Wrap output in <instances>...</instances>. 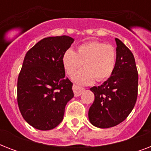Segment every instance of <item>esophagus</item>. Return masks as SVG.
Listing matches in <instances>:
<instances>
[{"label": "esophagus", "instance_id": "34e87169", "mask_svg": "<svg viewBox=\"0 0 151 151\" xmlns=\"http://www.w3.org/2000/svg\"><path fill=\"white\" fill-rule=\"evenodd\" d=\"M73 93H74V96H81V93L85 91V88L82 87H79V86H78V85H73Z\"/></svg>", "mask_w": 151, "mask_h": 151}]
</instances>
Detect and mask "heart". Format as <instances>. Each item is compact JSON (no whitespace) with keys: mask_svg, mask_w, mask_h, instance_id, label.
I'll list each match as a JSON object with an SVG mask.
<instances>
[{"mask_svg":"<svg viewBox=\"0 0 151 151\" xmlns=\"http://www.w3.org/2000/svg\"><path fill=\"white\" fill-rule=\"evenodd\" d=\"M117 54L114 47L99 41H88L78 46L77 52L69 49L63 56L66 73L73 77L84 63L85 68L73 77L79 85H90L107 80L112 75L116 65Z\"/></svg>","mask_w":151,"mask_h":151,"instance_id":"b5f03b06","label":"heart"}]
</instances>
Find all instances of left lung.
<instances>
[{"instance_id": "8db88e82", "label": "left lung", "mask_w": 151, "mask_h": 151, "mask_svg": "<svg viewBox=\"0 0 151 151\" xmlns=\"http://www.w3.org/2000/svg\"><path fill=\"white\" fill-rule=\"evenodd\" d=\"M116 65L112 75L100 86L90 88L95 100L88 110L94 126L107 129L126 119L138 95V71L133 54L122 41L115 38Z\"/></svg>"}]
</instances>
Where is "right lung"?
I'll list each match as a JSON object with an SVG mask.
<instances>
[{
  "instance_id": "1",
  "label": "right lung",
  "mask_w": 151,
  "mask_h": 151,
  "mask_svg": "<svg viewBox=\"0 0 151 151\" xmlns=\"http://www.w3.org/2000/svg\"><path fill=\"white\" fill-rule=\"evenodd\" d=\"M68 36L42 39L25 55L17 83V101L25 121L39 130H50L63 119L73 97V83L65 77L63 56L72 43Z\"/></svg>"
}]
</instances>
